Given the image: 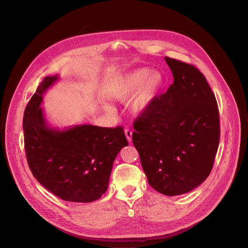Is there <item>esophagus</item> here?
Returning a JSON list of instances; mask_svg holds the SVG:
<instances>
[{"label":"esophagus","mask_w":248,"mask_h":248,"mask_svg":"<svg viewBox=\"0 0 248 248\" xmlns=\"http://www.w3.org/2000/svg\"><path fill=\"white\" fill-rule=\"evenodd\" d=\"M125 135H126V138H127V140L130 142L131 140H132V134H133V132L131 131V130H129V129H125Z\"/></svg>","instance_id":"obj_1"}]
</instances>
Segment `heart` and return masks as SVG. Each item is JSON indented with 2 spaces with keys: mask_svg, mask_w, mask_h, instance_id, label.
I'll use <instances>...</instances> for the list:
<instances>
[{
  "mask_svg": "<svg viewBox=\"0 0 248 248\" xmlns=\"http://www.w3.org/2000/svg\"><path fill=\"white\" fill-rule=\"evenodd\" d=\"M164 76L159 71L149 67H138L129 71L113 85L112 97L120 102L128 100L131 96L130 109L135 115H143L154 105L158 95L164 87ZM107 110L111 106L105 104Z\"/></svg>",
  "mask_w": 248,
  "mask_h": 248,
  "instance_id": "1",
  "label": "heart"
}]
</instances>
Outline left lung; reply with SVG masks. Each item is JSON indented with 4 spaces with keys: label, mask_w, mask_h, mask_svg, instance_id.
<instances>
[{
    "label": "left lung",
    "mask_w": 248,
    "mask_h": 248,
    "mask_svg": "<svg viewBox=\"0 0 248 248\" xmlns=\"http://www.w3.org/2000/svg\"><path fill=\"white\" fill-rule=\"evenodd\" d=\"M174 82L134 122L132 142L149 185L165 196L190 192L211 174L220 136L218 108L204 75L168 56Z\"/></svg>",
    "instance_id": "1"
}]
</instances>
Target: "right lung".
<instances>
[{"label": "right lung", "instance_id": "obj_1", "mask_svg": "<svg viewBox=\"0 0 248 248\" xmlns=\"http://www.w3.org/2000/svg\"><path fill=\"white\" fill-rule=\"evenodd\" d=\"M58 79L59 75L45 78L26 107L23 126L28 164L36 181L56 197L91 202L107 190L114 160L128 142L121 126L50 128L41 104L43 95Z\"/></svg>", "mask_w": 248, "mask_h": 248}]
</instances>
